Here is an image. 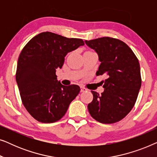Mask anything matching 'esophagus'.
<instances>
[{"instance_id":"1","label":"esophagus","mask_w":157,"mask_h":157,"mask_svg":"<svg viewBox=\"0 0 157 157\" xmlns=\"http://www.w3.org/2000/svg\"><path fill=\"white\" fill-rule=\"evenodd\" d=\"M86 91H87V89L84 88L83 86H81V92H84Z\"/></svg>"}]
</instances>
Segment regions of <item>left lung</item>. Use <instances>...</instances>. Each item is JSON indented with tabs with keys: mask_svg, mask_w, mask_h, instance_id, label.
I'll list each match as a JSON object with an SVG mask.
<instances>
[{
	"mask_svg": "<svg viewBox=\"0 0 157 157\" xmlns=\"http://www.w3.org/2000/svg\"><path fill=\"white\" fill-rule=\"evenodd\" d=\"M98 54L101 64L96 75L105 74L104 91H91L93 101L88 105L90 114L102 124H113L130 112L141 85L140 66L132 49L121 40L103 37L85 40Z\"/></svg>",
	"mask_w": 157,
	"mask_h": 157,
	"instance_id": "left-lung-1",
	"label": "left lung"
}]
</instances>
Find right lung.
<instances>
[{
	"label": "right lung",
	"mask_w": 157,
	"mask_h": 157,
	"mask_svg": "<svg viewBox=\"0 0 157 157\" xmlns=\"http://www.w3.org/2000/svg\"><path fill=\"white\" fill-rule=\"evenodd\" d=\"M80 38H68L51 32L36 36L23 48L16 80L29 113L42 123H53L65 115L80 91L77 85H62L56 68H61L68 53L83 46Z\"/></svg>",
	"instance_id": "obj_1"
}]
</instances>
